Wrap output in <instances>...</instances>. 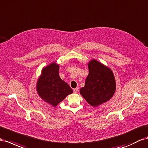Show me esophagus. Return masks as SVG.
I'll return each instance as SVG.
<instances>
[{
    "label": "esophagus",
    "instance_id": "obj_1",
    "mask_svg": "<svg viewBox=\"0 0 148 148\" xmlns=\"http://www.w3.org/2000/svg\"><path fill=\"white\" fill-rule=\"evenodd\" d=\"M78 91H79V88H76L74 89V93H77Z\"/></svg>",
    "mask_w": 148,
    "mask_h": 148
}]
</instances>
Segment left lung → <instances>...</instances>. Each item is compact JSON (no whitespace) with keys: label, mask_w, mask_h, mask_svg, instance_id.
Here are the masks:
<instances>
[{"label":"left lung","mask_w":148,"mask_h":148,"mask_svg":"<svg viewBox=\"0 0 148 148\" xmlns=\"http://www.w3.org/2000/svg\"><path fill=\"white\" fill-rule=\"evenodd\" d=\"M88 68L89 74L80 94L90 105L97 107L113 96L116 90L115 78L109 67L96 60H90Z\"/></svg>","instance_id":"1"}]
</instances>
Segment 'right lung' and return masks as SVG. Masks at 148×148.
<instances>
[{
	"label": "right lung",
	"instance_id": "right-lung-1",
	"mask_svg": "<svg viewBox=\"0 0 148 148\" xmlns=\"http://www.w3.org/2000/svg\"><path fill=\"white\" fill-rule=\"evenodd\" d=\"M59 66L55 62L43 68L36 87L39 96L54 107L73 92L69 84L59 77Z\"/></svg>",
	"mask_w": 148,
	"mask_h": 148
}]
</instances>
